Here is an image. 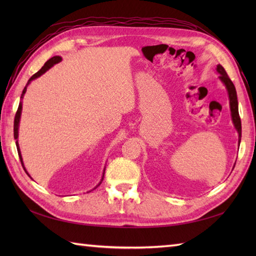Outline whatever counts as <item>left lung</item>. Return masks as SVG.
<instances>
[{"mask_svg": "<svg viewBox=\"0 0 256 256\" xmlns=\"http://www.w3.org/2000/svg\"><path fill=\"white\" fill-rule=\"evenodd\" d=\"M216 69V72H218V74H220L219 76V79H220L221 82L224 84L226 89L228 91V96H229L231 118H232L233 125H234V128H236V132L238 134V145H240L242 128H241V118H240V116H238V96H236V86H234V84H233L232 81L230 80L229 76L226 74L224 68L222 67L221 64H218Z\"/></svg>", "mask_w": 256, "mask_h": 256, "instance_id": "1", "label": "left lung"}]
</instances>
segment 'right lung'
Here are the masks:
<instances>
[{"instance_id": "add662e5", "label": "right lung", "mask_w": 256, "mask_h": 256, "mask_svg": "<svg viewBox=\"0 0 256 256\" xmlns=\"http://www.w3.org/2000/svg\"><path fill=\"white\" fill-rule=\"evenodd\" d=\"M62 60V58L60 56H54V57H52V58L50 59V60H47V62H45V64H44V66L42 67V69L40 70V72H37L35 74H32V77L30 78V80L27 81V84L25 86V88H24L23 92H22L20 101V104H18V112H16V114H15V118H14V138L16 140V148H18V156H20V162H22V166H23L24 170L26 172V174H27V175H28V176H30V174L27 172L26 168H25V166H24L23 158H22V154H20V145H18V126H20V121L22 108H23V102H22V100H23V98H24V94H25V92H26L27 86H28V84L32 82V80H35L36 78L40 77V76H42V74H44L47 72V70H50V69L54 66V64H58V62H60ZM104 170H106V168H104ZM104 170H103V175H102V178H101L100 182L94 188H96V187L99 186V184L102 182V180H103V177H104Z\"/></svg>"}]
</instances>
